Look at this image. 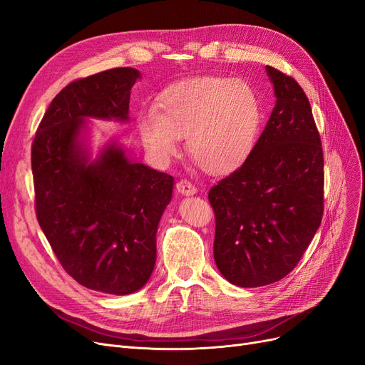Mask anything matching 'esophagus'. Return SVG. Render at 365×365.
I'll use <instances>...</instances> for the list:
<instances>
[{
    "label": "esophagus",
    "instance_id": "obj_1",
    "mask_svg": "<svg viewBox=\"0 0 365 365\" xmlns=\"http://www.w3.org/2000/svg\"><path fill=\"white\" fill-rule=\"evenodd\" d=\"M175 190H178L179 194L186 195V197L197 194V187L190 180H186V179H182V180H179L178 183H175Z\"/></svg>",
    "mask_w": 365,
    "mask_h": 365
}]
</instances>
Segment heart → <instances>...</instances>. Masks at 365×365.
<instances>
[{
  "label": "heart",
  "instance_id": "obj_1",
  "mask_svg": "<svg viewBox=\"0 0 365 365\" xmlns=\"http://www.w3.org/2000/svg\"><path fill=\"white\" fill-rule=\"evenodd\" d=\"M259 94L244 79L197 76L168 87L153 111L138 115L144 147L167 160L186 138L187 153L213 175H225L245 164L262 126Z\"/></svg>",
  "mask_w": 365,
  "mask_h": 365
}]
</instances>
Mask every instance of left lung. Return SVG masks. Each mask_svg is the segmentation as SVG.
Listing matches in <instances>:
<instances>
[{
	"instance_id": "obj_1",
	"label": "left lung",
	"mask_w": 365,
	"mask_h": 365,
	"mask_svg": "<svg viewBox=\"0 0 365 365\" xmlns=\"http://www.w3.org/2000/svg\"><path fill=\"white\" fill-rule=\"evenodd\" d=\"M275 106L245 164L209 191L217 217L213 257L239 287L284 278L323 215V153L312 106L296 81L271 66Z\"/></svg>"
}]
</instances>
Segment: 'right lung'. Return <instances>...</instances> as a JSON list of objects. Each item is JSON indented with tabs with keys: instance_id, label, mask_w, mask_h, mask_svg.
<instances>
[{
	"instance_id": "1",
	"label": "right lung",
	"mask_w": 365,
	"mask_h": 365,
	"mask_svg": "<svg viewBox=\"0 0 365 365\" xmlns=\"http://www.w3.org/2000/svg\"><path fill=\"white\" fill-rule=\"evenodd\" d=\"M141 73L118 67L73 81L40 121L31 150L36 213L64 271L81 286L130 294L156 263L158 225L174 179L133 162L110 137L93 156L91 121H129Z\"/></svg>"
}]
</instances>
